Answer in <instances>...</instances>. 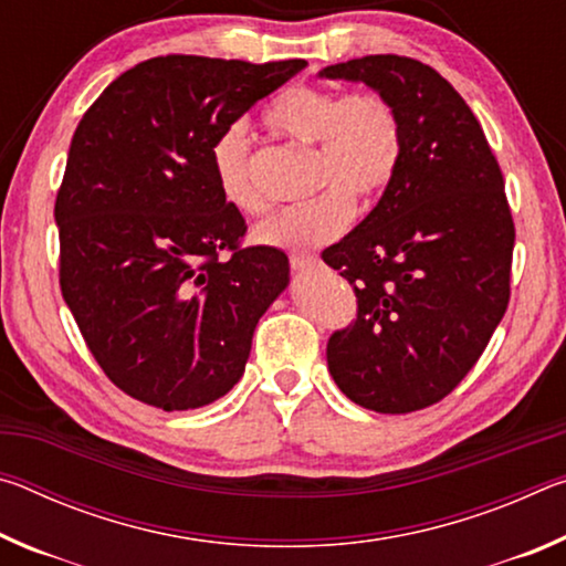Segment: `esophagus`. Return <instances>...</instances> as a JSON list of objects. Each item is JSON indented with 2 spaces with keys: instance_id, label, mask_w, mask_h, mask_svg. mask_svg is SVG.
<instances>
[{
  "instance_id": "obj_1",
  "label": "esophagus",
  "mask_w": 566,
  "mask_h": 566,
  "mask_svg": "<svg viewBox=\"0 0 566 566\" xmlns=\"http://www.w3.org/2000/svg\"><path fill=\"white\" fill-rule=\"evenodd\" d=\"M290 264H292V270L304 272V270H310V266H317L319 260L314 254H292Z\"/></svg>"
}]
</instances>
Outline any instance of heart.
Segmentation results:
<instances>
[{"label":"heart","instance_id":"b5f03b06","mask_svg":"<svg viewBox=\"0 0 566 566\" xmlns=\"http://www.w3.org/2000/svg\"><path fill=\"white\" fill-rule=\"evenodd\" d=\"M264 124L276 137L317 149L314 187L319 191L256 227L266 247L306 252L329 244L352 222V197H379L395 181L405 155V124L387 94L359 90L344 94L319 84H292L264 109ZM217 187L242 214L270 207L252 175V147L242 124H229L209 149Z\"/></svg>","mask_w":566,"mask_h":566}]
</instances>
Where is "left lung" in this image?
Wrapping results in <instances>:
<instances>
[{
	"label": "left lung",
	"mask_w": 566,
	"mask_h": 566,
	"mask_svg": "<svg viewBox=\"0 0 566 566\" xmlns=\"http://www.w3.org/2000/svg\"><path fill=\"white\" fill-rule=\"evenodd\" d=\"M397 104L399 171L322 260L352 284L357 317L332 332L329 375L354 405L407 415L467 377L510 304L514 219L472 109L429 64L369 54L324 66Z\"/></svg>",
	"instance_id": "1"
}]
</instances>
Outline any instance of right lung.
<instances>
[{
  "instance_id": "add662e5",
  "label": "right lung",
  "mask_w": 566,
  "mask_h": 566,
  "mask_svg": "<svg viewBox=\"0 0 566 566\" xmlns=\"http://www.w3.org/2000/svg\"><path fill=\"white\" fill-rule=\"evenodd\" d=\"M304 66L151 56L76 124L54 202L60 290L124 395L197 409L244 375L290 260L276 247H242L247 222L219 191L209 149Z\"/></svg>"
}]
</instances>
